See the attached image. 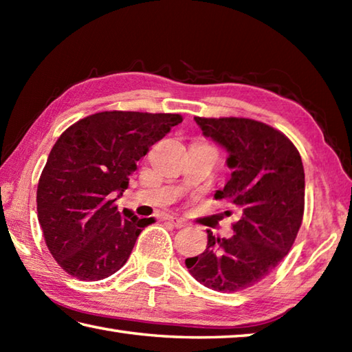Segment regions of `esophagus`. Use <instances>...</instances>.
Masks as SVG:
<instances>
[{"mask_svg":"<svg viewBox=\"0 0 352 352\" xmlns=\"http://www.w3.org/2000/svg\"><path fill=\"white\" fill-rule=\"evenodd\" d=\"M168 220H169V222H170L172 225H175L177 228H184V226L188 225L186 220H184V219H180V217H174V216H172V217H169Z\"/></svg>","mask_w":352,"mask_h":352,"instance_id":"1","label":"esophagus"}]
</instances>
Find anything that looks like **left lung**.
Listing matches in <instances>:
<instances>
[{"label":"left lung","mask_w":352,"mask_h":352,"mask_svg":"<svg viewBox=\"0 0 352 352\" xmlns=\"http://www.w3.org/2000/svg\"><path fill=\"white\" fill-rule=\"evenodd\" d=\"M194 119L206 138L228 152L231 175L214 197L228 201L239 220L228 239L208 230L205 252L184 264L205 287L239 292L269 276L294 245L305 212V168L294 142L264 122Z\"/></svg>","instance_id":"left-lung-1"}]
</instances>
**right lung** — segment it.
I'll return each instance as SVG.
<instances>
[{
	"label": "right lung",
	"instance_id": "right-lung-1",
	"mask_svg": "<svg viewBox=\"0 0 352 352\" xmlns=\"http://www.w3.org/2000/svg\"><path fill=\"white\" fill-rule=\"evenodd\" d=\"M183 121L172 113L100 111L68 127L51 148L37 188L38 222L52 258L82 281L126 264L153 217L118 211L129 177L148 147Z\"/></svg>",
	"mask_w": 352,
	"mask_h": 352
}]
</instances>
